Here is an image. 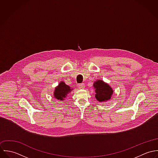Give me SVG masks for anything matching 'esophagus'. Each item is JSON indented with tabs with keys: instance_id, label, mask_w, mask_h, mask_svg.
I'll list each match as a JSON object with an SVG mask.
<instances>
[{
	"instance_id": "1",
	"label": "esophagus",
	"mask_w": 158,
	"mask_h": 158,
	"mask_svg": "<svg viewBox=\"0 0 158 158\" xmlns=\"http://www.w3.org/2000/svg\"><path fill=\"white\" fill-rule=\"evenodd\" d=\"M85 84L84 83H80V84H78V88H80V89H83V88H85Z\"/></svg>"
}]
</instances>
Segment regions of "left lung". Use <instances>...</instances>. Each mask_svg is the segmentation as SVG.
<instances>
[{
	"mask_svg": "<svg viewBox=\"0 0 158 158\" xmlns=\"http://www.w3.org/2000/svg\"><path fill=\"white\" fill-rule=\"evenodd\" d=\"M94 87L95 89V98L98 102L108 101L111 97L113 90L107 84L105 83L102 80H97L94 84Z\"/></svg>",
	"mask_w": 158,
	"mask_h": 158,
	"instance_id": "8db88e82",
	"label": "left lung"
}]
</instances>
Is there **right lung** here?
I'll return each mask as SVG.
<instances>
[{"mask_svg":"<svg viewBox=\"0 0 158 158\" xmlns=\"http://www.w3.org/2000/svg\"><path fill=\"white\" fill-rule=\"evenodd\" d=\"M71 89L70 87L66 85L64 82L61 81L58 87L55 88L54 92V96L58 100H63L67 96L68 93L70 92Z\"/></svg>","mask_w":158,"mask_h":158,"instance_id":"right-lung-1","label":"right lung"}]
</instances>
